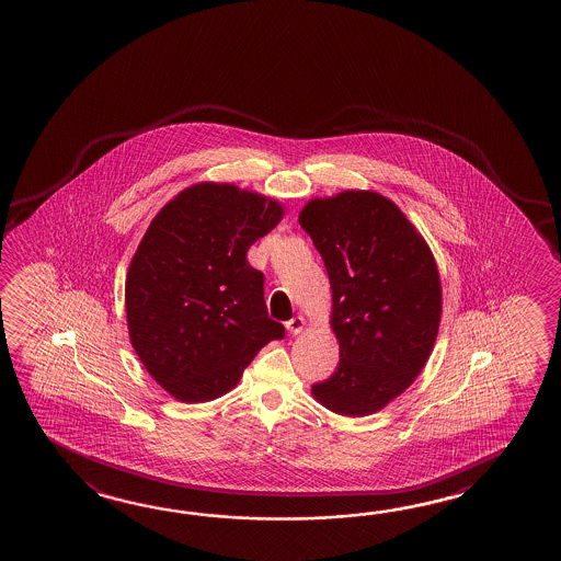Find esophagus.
Listing matches in <instances>:
<instances>
[{"label":"esophagus","instance_id":"esophagus-1","mask_svg":"<svg viewBox=\"0 0 561 561\" xmlns=\"http://www.w3.org/2000/svg\"><path fill=\"white\" fill-rule=\"evenodd\" d=\"M285 327H287V331L291 332L294 336H297V334H301V332L305 331L307 322H305L304 317H294L291 321L285 322Z\"/></svg>","mask_w":561,"mask_h":561}]
</instances>
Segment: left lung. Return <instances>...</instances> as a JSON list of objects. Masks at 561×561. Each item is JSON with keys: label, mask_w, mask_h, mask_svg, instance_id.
Returning <instances> with one entry per match:
<instances>
[{"label": "left lung", "mask_w": 561, "mask_h": 561, "mask_svg": "<svg viewBox=\"0 0 561 561\" xmlns=\"http://www.w3.org/2000/svg\"><path fill=\"white\" fill-rule=\"evenodd\" d=\"M299 225L324 260L340 346L339 368L312 397L342 416L377 413L431 358L442 317L434 254L396 203L371 190L312 197Z\"/></svg>", "instance_id": "left-lung-1"}]
</instances>
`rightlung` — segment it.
<instances>
[{"label":"right lung","instance_id":"right-lung-1","mask_svg":"<svg viewBox=\"0 0 561 561\" xmlns=\"http://www.w3.org/2000/svg\"><path fill=\"white\" fill-rule=\"evenodd\" d=\"M284 213L262 193L199 182L148 225L125 279V311L138 359L168 396L219 399L267 342L284 339L267 317L264 276L247 260Z\"/></svg>","mask_w":561,"mask_h":561}]
</instances>
